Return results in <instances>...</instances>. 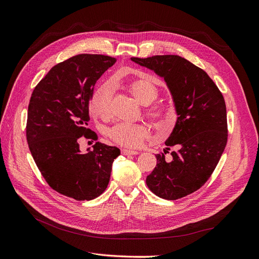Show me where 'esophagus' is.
Segmentation results:
<instances>
[{
  "instance_id": "obj_1",
  "label": "esophagus",
  "mask_w": 259,
  "mask_h": 259,
  "mask_svg": "<svg viewBox=\"0 0 259 259\" xmlns=\"http://www.w3.org/2000/svg\"><path fill=\"white\" fill-rule=\"evenodd\" d=\"M122 154L123 155H137L138 152L137 151H133V150H128V149H122Z\"/></svg>"
}]
</instances>
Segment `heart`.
I'll return each instance as SVG.
<instances>
[{
	"instance_id": "1",
	"label": "heart",
	"mask_w": 259,
	"mask_h": 259,
	"mask_svg": "<svg viewBox=\"0 0 259 259\" xmlns=\"http://www.w3.org/2000/svg\"><path fill=\"white\" fill-rule=\"evenodd\" d=\"M115 84V82H114ZM133 98L142 105L152 104L158 97L157 87L147 79H135L126 85ZM111 100V89L108 84L99 87L91 98V112L94 115L107 117ZM148 115L159 129H168L175 121L172 112L156 107L148 111ZM107 135L117 145L127 148H138L148 136V128L143 124H117L107 131Z\"/></svg>"
}]
</instances>
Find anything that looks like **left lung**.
I'll use <instances>...</instances> for the list:
<instances>
[{
  "label": "left lung",
  "mask_w": 259,
  "mask_h": 259,
  "mask_svg": "<svg viewBox=\"0 0 259 259\" xmlns=\"http://www.w3.org/2000/svg\"><path fill=\"white\" fill-rule=\"evenodd\" d=\"M131 61L152 70L165 81L176 113V125L164 152L175 148L171 160L157 154V165L147 185L157 196L176 200L198 190L213 174L227 143L226 105L205 71L174 55Z\"/></svg>",
  "instance_id": "left-lung-1"
}]
</instances>
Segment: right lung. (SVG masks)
<instances>
[{"mask_svg":"<svg viewBox=\"0 0 259 259\" xmlns=\"http://www.w3.org/2000/svg\"><path fill=\"white\" fill-rule=\"evenodd\" d=\"M102 55H78L54 66L36 85L28 108L27 140L41 175L57 192L76 200L98 197L107 188L120 149L96 143L85 153L94 85L115 63Z\"/></svg>","mask_w":259,"mask_h":259,"instance_id":"1","label":"right lung"}]
</instances>
